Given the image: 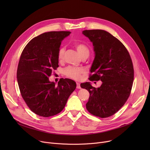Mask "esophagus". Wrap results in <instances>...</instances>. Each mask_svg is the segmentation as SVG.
<instances>
[{"mask_svg":"<svg viewBox=\"0 0 150 150\" xmlns=\"http://www.w3.org/2000/svg\"><path fill=\"white\" fill-rule=\"evenodd\" d=\"M76 88L77 89H81L80 84L79 83H76Z\"/></svg>","mask_w":150,"mask_h":150,"instance_id":"obj_1","label":"esophagus"}]
</instances>
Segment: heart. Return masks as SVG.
I'll use <instances>...</instances> for the list:
<instances>
[{
    "label": "heart",
    "instance_id": "b5f03b06",
    "mask_svg": "<svg viewBox=\"0 0 150 150\" xmlns=\"http://www.w3.org/2000/svg\"><path fill=\"white\" fill-rule=\"evenodd\" d=\"M74 46L81 57L83 56L84 54H89V50L88 47L84 44L79 42H76L74 44ZM64 52L65 49L64 47H62V48L59 49L58 53V58L59 60H62L63 59ZM85 72L86 70L82 67H75L72 66H69L65 68L64 72H63L64 75H66V76L76 80H80L81 77V75Z\"/></svg>",
    "mask_w": 150,
    "mask_h": 150
}]
</instances>
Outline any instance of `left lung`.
I'll return each instance as SVG.
<instances>
[{
    "label": "left lung",
    "instance_id": "8db88e82",
    "mask_svg": "<svg viewBox=\"0 0 150 150\" xmlns=\"http://www.w3.org/2000/svg\"><path fill=\"white\" fill-rule=\"evenodd\" d=\"M92 42L95 58L90 72V81L101 80L100 87L90 82L80 84L87 89L89 98L86 109L92 115L106 118L116 113L124 105L131 91L134 68L125 45L103 30H84L82 33Z\"/></svg>",
    "mask_w": 150,
    "mask_h": 150
}]
</instances>
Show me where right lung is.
<instances>
[{"instance_id": "1", "label": "right lung", "mask_w": 150, "mask_h": 150, "mask_svg": "<svg viewBox=\"0 0 150 150\" xmlns=\"http://www.w3.org/2000/svg\"><path fill=\"white\" fill-rule=\"evenodd\" d=\"M70 34L64 31L44 33L31 39L21 55L17 70L20 92L31 111L39 116L61 112L76 88V83L69 78H61L57 85L49 79L59 66L61 42Z\"/></svg>"}]
</instances>
